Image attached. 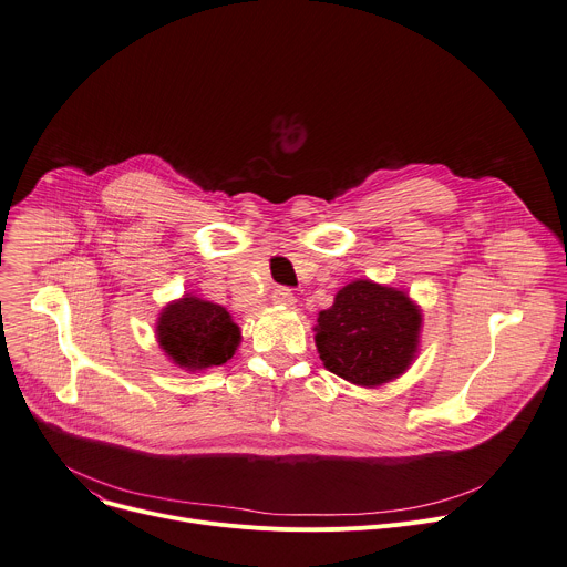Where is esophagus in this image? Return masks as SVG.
Returning <instances> with one entry per match:
<instances>
[{
    "mask_svg": "<svg viewBox=\"0 0 567 567\" xmlns=\"http://www.w3.org/2000/svg\"><path fill=\"white\" fill-rule=\"evenodd\" d=\"M271 298H274L276 305H282V307H291V305L296 302V296H293L291 289H287V287H278Z\"/></svg>",
    "mask_w": 567,
    "mask_h": 567,
    "instance_id": "34e87169",
    "label": "esophagus"
}]
</instances>
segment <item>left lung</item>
Here are the masks:
<instances>
[{
  "mask_svg": "<svg viewBox=\"0 0 567 567\" xmlns=\"http://www.w3.org/2000/svg\"><path fill=\"white\" fill-rule=\"evenodd\" d=\"M423 310L406 291L352 280L319 312L315 341L323 367L350 384L375 389L398 380L421 350Z\"/></svg>",
  "mask_w": 567,
  "mask_h": 567,
  "instance_id": "1",
  "label": "left lung"
}]
</instances>
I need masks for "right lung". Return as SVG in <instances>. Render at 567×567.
Instances as JSON below:
<instances>
[{
    "label": "right lung",
    "instance_id": "right-lung-1",
    "mask_svg": "<svg viewBox=\"0 0 567 567\" xmlns=\"http://www.w3.org/2000/svg\"><path fill=\"white\" fill-rule=\"evenodd\" d=\"M156 339L174 367L198 373L226 364L241 343V330L226 307L183 293L163 307Z\"/></svg>",
    "mask_w": 567,
    "mask_h": 567
}]
</instances>
